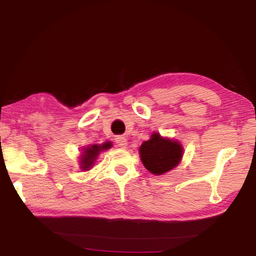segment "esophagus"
Instances as JSON below:
<instances>
[{"label": "esophagus", "mask_w": 256, "mask_h": 256, "mask_svg": "<svg viewBox=\"0 0 256 256\" xmlns=\"http://www.w3.org/2000/svg\"><path fill=\"white\" fill-rule=\"evenodd\" d=\"M115 144H116V146H120V148L125 149L128 146V140L125 136H118L115 138Z\"/></svg>", "instance_id": "1"}]
</instances>
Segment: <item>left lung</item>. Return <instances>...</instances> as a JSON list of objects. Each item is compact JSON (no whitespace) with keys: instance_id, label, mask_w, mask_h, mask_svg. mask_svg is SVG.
<instances>
[{"instance_id":"left-lung-1","label":"left lung","mask_w":256,"mask_h":256,"mask_svg":"<svg viewBox=\"0 0 256 256\" xmlns=\"http://www.w3.org/2000/svg\"><path fill=\"white\" fill-rule=\"evenodd\" d=\"M183 149L177 141L154 133L149 141H144L140 148V157L144 167L154 175H162L172 170L180 162Z\"/></svg>"}]
</instances>
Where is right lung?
I'll use <instances>...</instances> for the list:
<instances>
[{"mask_svg": "<svg viewBox=\"0 0 256 256\" xmlns=\"http://www.w3.org/2000/svg\"><path fill=\"white\" fill-rule=\"evenodd\" d=\"M112 144L110 142H107V144H104L102 146H97V144H94L92 146H89V148L84 149V152H82L81 156V170H89V168H92V166L94 162V160H96L97 156L99 154V152L102 150H106L108 148H110Z\"/></svg>", "mask_w": 256, "mask_h": 256, "instance_id": "obj_1", "label": "right lung"}]
</instances>
